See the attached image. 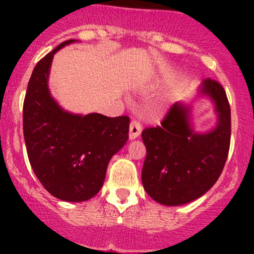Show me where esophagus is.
<instances>
[{"instance_id": "34e87169", "label": "esophagus", "mask_w": 254, "mask_h": 254, "mask_svg": "<svg viewBox=\"0 0 254 254\" xmlns=\"http://www.w3.org/2000/svg\"><path fill=\"white\" fill-rule=\"evenodd\" d=\"M141 130L142 127L139 122L134 120V122L130 123V127H129V139L130 140H135L136 137L140 136L141 134Z\"/></svg>"}]
</instances>
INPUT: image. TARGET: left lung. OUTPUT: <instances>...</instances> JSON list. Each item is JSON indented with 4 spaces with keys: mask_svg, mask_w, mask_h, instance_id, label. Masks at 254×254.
I'll return each mask as SVG.
<instances>
[{
    "mask_svg": "<svg viewBox=\"0 0 254 254\" xmlns=\"http://www.w3.org/2000/svg\"><path fill=\"white\" fill-rule=\"evenodd\" d=\"M209 99L217 123L206 132H196L192 104ZM146 146L141 179L155 201L179 206L196 200L216 183L222 172L231 137V111L220 83L207 78L190 101L176 102L161 127L141 134Z\"/></svg>",
    "mask_w": 254,
    "mask_h": 254,
    "instance_id": "left-lung-1",
    "label": "left lung"
}]
</instances>
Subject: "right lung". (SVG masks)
<instances>
[{
  "label": "right lung",
  "mask_w": 254,
  "mask_h": 254,
  "mask_svg": "<svg viewBox=\"0 0 254 254\" xmlns=\"http://www.w3.org/2000/svg\"><path fill=\"white\" fill-rule=\"evenodd\" d=\"M66 40L42 59L28 83L23 106V134L35 176L55 198L81 203L103 187L113 156L129 139L127 117L77 114L59 104L49 88L54 55Z\"/></svg>",
  "instance_id": "obj_1"
}]
</instances>
